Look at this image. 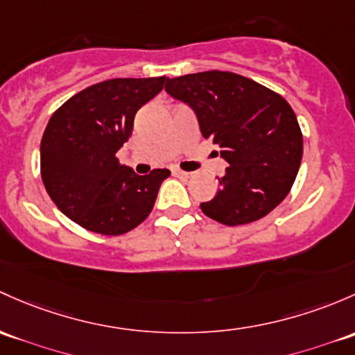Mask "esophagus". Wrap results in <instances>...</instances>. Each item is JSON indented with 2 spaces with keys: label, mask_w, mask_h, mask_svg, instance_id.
I'll list each match as a JSON object with an SVG mask.
<instances>
[{
  "label": "esophagus",
  "mask_w": 355,
  "mask_h": 355,
  "mask_svg": "<svg viewBox=\"0 0 355 355\" xmlns=\"http://www.w3.org/2000/svg\"><path fill=\"white\" fill-rule=\"evenodd\" d=\"M173 175L180 178H189L192 173H189V171H182V170H173Z\"/></svg>",
  "instance_id": "esophagus-1"
}]
</instances>
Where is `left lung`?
I'll return each mask as SVG.
<instances>
[{
  "instance_id": "8db88e82",
  "label": "left lung",
  "mask_w": 355,
  "mask_h": 355,
  "mask_svg": "<svg viewBox=\"0 0 355 355\" xmlns=\"http://www.w3.org/2000/svg\"><path fill=\"white\" fill-rule=\"evenodd\" d=\"M165 89L196 114L200 132L227 163L219 190L200 204L226 226L248 225L274 211L293 187L303 158V134L289 103L250 78L204 71L166 78Z\"/></svg>"
}]
</instances>
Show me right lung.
I'll use <instances>...</instances> for the list:
<instances>
[{
	"label": "right lung",
	"mask_w": 355,
	"mask_h": 355,
	"mask_svg": "<svg viewBox=\"0 0 355 355\" xmlns=\"http://www.w3.org/2000/svg\"><path fill=\"white\" fill-rule=\"evenodd\" d=\"M159 78H115L71 96L52 114L40 143V175L59 211L85 230L124 234L148 218L166 168L137 175L115 153L136 112L165 85Z\"/></svg>",
	"instance_id": "obj_1"
}]
</instances>
